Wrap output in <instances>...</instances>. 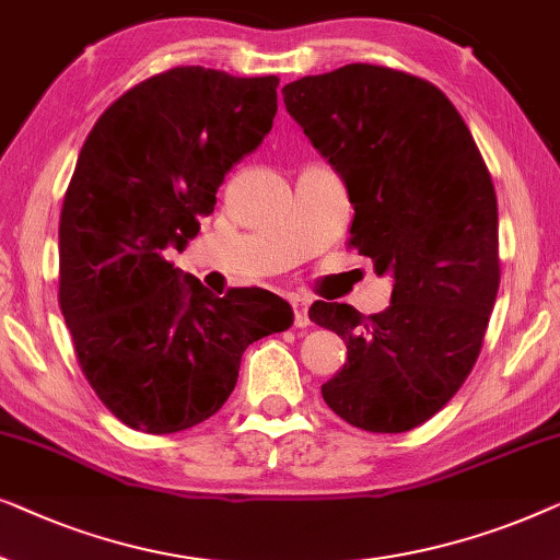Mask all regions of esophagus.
Instances as JSON below:
<instances>
[{
  "label": "esophagus",
  "mask_w": 560,
  "mask_h": 560,
  "mask_svg": "<svg viewBox=\"0 0 560 560\" xmlns=\"http://www.w3.org/2000/svg\"><path fill=\"white\" fill-rule=\"evenodd\" d=\"M306 304H310V299L304 296H291V310H294V325L296 327H306L310 325V314H306Z\"/></svg>",
  "instance_id": "34e87169"
}]
</instances>
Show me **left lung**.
Instances as JSON below:
<instances>
[{"mask_svg":"<svg viewBox=\"0 0 560 560\" xmlns=\"http://www.w3.org/2000/svg\"><path fill=\"white\" fill-rule=\"evenodd\" d=\"M281 93L348 185V246L393 277L390 306L370 317L312 304L348 348L322 398L362 431L404 434L454 398L482 350L500 289L490 170L452 101L406 70L350 62Z\"/></svg>","mask_w":560,"mask_h":560,"instance_id":"obj_1","label":"left lung"}]
</instances>
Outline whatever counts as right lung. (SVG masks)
<instances>
[{
    "label": "right lung",
    "instance_id": "1",
    "mask_svg": "<svg viewBox=\"0 0 560 560\" xmlns=\"http://www.w3.org/2000/svg\"><path fill=\"white\" fill-rule=\"evenodd\" d=\"M277 89V75L164 70L116 98L78 154L58 302L85 381L129 429L175 434L210 419L248 345L294 319L271 291L215 296L167 261L215 210L228 170L271 131Z\"/></svg>",
    "mask_w": 560,
    "mask_h": 560
}]
</instances>
